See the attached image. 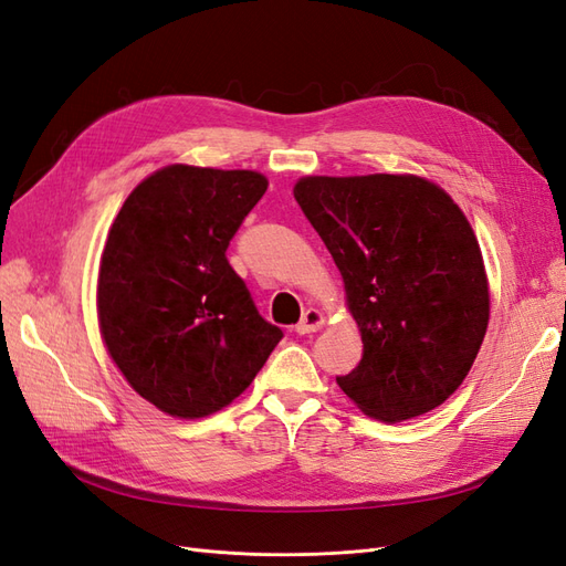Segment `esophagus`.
Wrapping results in <instances>:
<instances>
[{
	"label": "esophagus",
	"instance_id": "obj_1",
	"mask_svg": "<svg viewBox=\"0 0 566 566\" xmlns=\"http://www.w3.org/2000/svg\"><path fill=\"white\" fill-rule=\"evenodd\" d=\"M323 328V314L318 310H306L300 318V323L295 325V331L300 335H310V333H316Z\"/></svg>",
	"mask_w": 566,
	"mask_h": 566
}]
</instances>
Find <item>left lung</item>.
Instances as JSON below:
<instances>
[{"label":"left lung","instance_id":"obj_1","mask_svg":"<svg viewBox=\"0 0 566 566\" xmlns=\"http://www.w3.org/2000/svg\"><path fill=\"white\" fill-rule=\"evenodd\" d=\"M295 200L333 254L361 331L364 356L339 389L385 422L441 406L489 325L484 260L465 214L413 175L304 177Z\"/></svg>","mask_w":566,"mask_h":566}]
</instances>
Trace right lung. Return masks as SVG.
I'll return each mask as SVG.
<instances>
[{
	"label": "right lung",
	"mask_w": 566,
	"mask_h": 566,
	"mask_svg": "<svg viewBox=\"0 0 566 566\" xmlns=\"http://www.w3.org/2000/svg\"><path fill=\"white\" fill-rule=\"evenodd\" d=\"M266 186L252 169L169 165L113 221L96 290L101 337L132 389L163 413H217L283 337L227 260Z\"/></svg>",
	"instance_id": "right-lung-1"
}]
</instances>
